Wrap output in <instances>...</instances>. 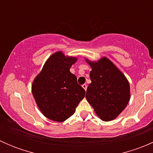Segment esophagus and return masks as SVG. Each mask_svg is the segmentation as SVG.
<instances>
[{
	"label": "esophagus",
	"instance_id": "1",
	"mask_svg": "<svg viewBox=\"0 0 153 153\" xmlns=\"http://www.w3.org/2000/svg\"><path fill=\"white\" fill-rule=\"evenodd\" d=\"M82 87L84 88V89H85V90H86V89H87V85H86V84H83L82 85Z\"/></svg>",
	"mask_w": 153,
	"mask_h": 153
}]
</instances>
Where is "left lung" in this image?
<instances>
[{
	"label": "left lung",
	"instance_id": "obj_1",
	"mask_svg": "<svg viewBox=\"0 0 153 153\" xmlns=\"http://www.w3.org/2000/svg\"><path fill=\"white\" fill-rule=\"evenodd\" d=\"M85 61L92 68L89 73L92 82L86 89V100L102 121H112L129 103V81L122 72L106 57L98 61H91L87 58Z\"/></svg>",
	"mask_w": 153,
	"mask_h": 153
}]
</instances>
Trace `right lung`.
Returning a JSON list of instances; mask_svg holds the SVG:
<instances>
[{"label":"right lung","instance_id":"add662e5","mask_svg":"<svg viewBox=\"0 0 153 153\" xmlns=\"http://www.w3.org/2000/svg\"><path fill=\"white\" fill-rule=\"evenodd\" d=\"M78 58L66 56L61 51L47 60L32 84V92L43 115L52 121L63 122L72 116L85 90L69 69Z\"/></svg>","mask_w":153,"mask_h":153}]
</instances>
